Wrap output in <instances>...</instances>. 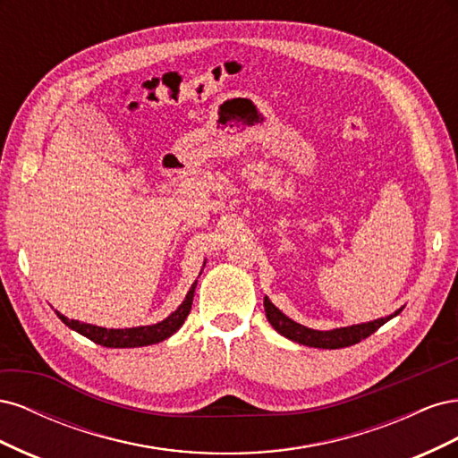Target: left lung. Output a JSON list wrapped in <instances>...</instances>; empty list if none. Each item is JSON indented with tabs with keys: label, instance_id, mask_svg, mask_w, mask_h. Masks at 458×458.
<instances>
[{
	"label": "left lung",
	"instance_id": "1",
	"mask_svg": "<svg viewBox=\"0 0 458 458\" xmlns=\"http://www.w3.org/2000/svg\"><path fill=\"white\" fill-rule=\"evenodd\" d=\"M263 308H266L267 321L271 327L279 332V335L286 336L288 340L298 342L301 345H310V348H323V350H338V348H348L357 342L369 338L372 332H377L384 323L390 321L392 317L399 315L401 310H397L394 315H387L384 318H377V321L361 323V325H352L344 328L335 330H313L303 327L293 318H288L281 310H276L271 300L266 296L263 298Z\"/></svg>",
	"mask_w": 458,
	"mask_h": 458
}]
</instances>
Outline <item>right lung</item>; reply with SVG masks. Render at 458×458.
Masks as SVG:
<instances>
[{
    "mask_svg": "<svg viewBox=\"0 0 458 458\" xmlns=\"http://www.w3.org/2000/svg\"><path fill=\"white\" fill-rule=\"evenodd\" d=\"M195 288H197V281L192 283V286L189 288V293H187L182 306H179L170 317H165L164 321H160L157 325H148V327L103 328V327H95V325L74 321V318H68V317L61 315L59 311H57V317L68 328L80 332L81 336L89 338L95 344L105 345V348H141V345L158 344L165 338H170L174 332L179 330V327L185 323V318L191 311L192 296H195Z\"/></svg>",
    "mask_w": 458,
    "mask_h": 458,
    "instance_id": "right-lung-1",
    "label": "right lung"
}]
</instances>
